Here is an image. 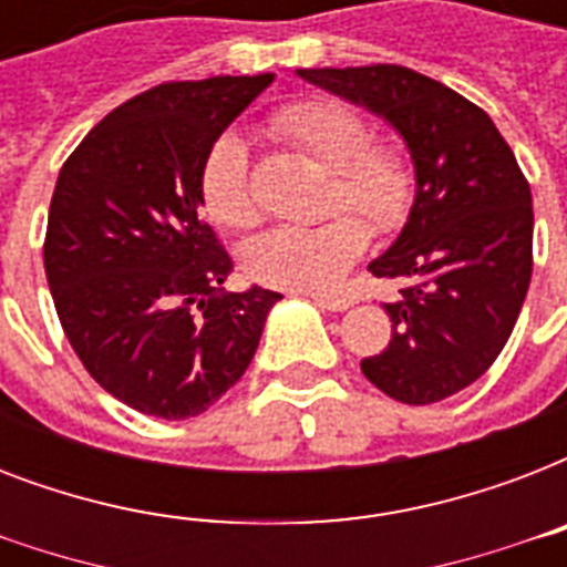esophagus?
<instances>
[{
  "mask_svg": "<svg viewBox=\"0 0 567 567\" xmlns=\"http://www.w3.org/2000/svg\"><path fill=\"white\" fill-rule=\"evenodd\" d=\"M311 302L327 311H347L353 306V300H347V297H327V293H311Z\"/></svg>",
  "mask_w": 567,
  "mask_h": 567,
  "instance_id": "1",
  "label": "esophagus"
}]
</instances>
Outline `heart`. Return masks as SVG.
Instances as JSON below:
<instances>
[{
    "label": "heart",
    "instance_id": "b5f03b06",
    "mask_svg": "<svg viewBox=\"0 0 567 567\" xmlns=\"http://www.w3.org/2000/svg\"><path fill=\"white\" fill-rule=\"evenodd\" d=\"M270 132L327 167L332 176L327 208L338 214L315 226L267 229L247 244L244 267L256 282L288 291L336 288L368 247L371 231L363 221L377 231H394L412 212L417 190L412 158L400 146L371 141V126L359 111L320 96L279 105L270 114ZM199 196L205 212L229 229H249L258 220L244 137L226 132L214 141L199 171ZM341 207H353L365 219Z\"/></svg>",
    "mask_w": 567,
    "mask_h": 567
}]
</instances>
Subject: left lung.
Listing matches in <instances>:
<instances>
[{"label": "left lung", "mask_w": 567, "mask_h": 567, "mask_svg": "<svg viewBox=\"0 0 567 567\" xmlns=\"http://www.w3.org/2000/svg\"><path fill=\"white\" fill-rule=\"evenodd\" d=\"M388 120L412 155L417 190L400 238L373 258L400 279L394 332L362 373L400 403L426 405L483 377L509 341L533 276V196L492 117L409 66L297 70Z\"/></svg>", "instance_id": "8db88e82"}]
</instances>
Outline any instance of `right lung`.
<instances>
[{"label":"right lung","mask_w":567,"mask_h":567,"mask_svg":"<svg viewBox=\"0 0 567 567\" xmlns=\"http://www.w3.org/2000/svg\"><path fill=\"white\" fill-rule=\"evenodd\" d=\"M274 73L164 82L87 132L58 173L43 267L84 371L137 412L185 421L229 391L282 293L220 288L229 252L199 171Z\"/></svg>","instance_id":"obj_1"}]
</instances>
